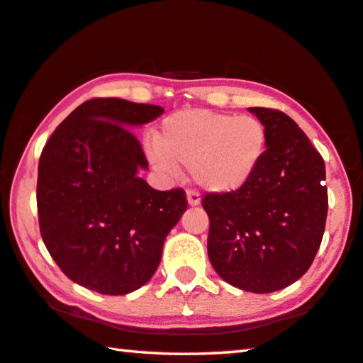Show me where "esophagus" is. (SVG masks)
I'll list each match as a JSON object with an SVG mask.
<instances>
[{
  "label": "esophagus",
  "mask_w": 363,
  "mask_h": 363,
  "mask_svg": "<svg viewBox=\"0 0 363 363\" xmlns=\"http://www.w3.org/2000/svg\"><path fill=\"white\" fill-rule=\"evenodd\" d=\"M187 203L191 206L200 205V195L195 191H187Z\"/></svg>",
  "instance_id": "34e87169"
}]
</instances>
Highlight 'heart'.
<instances>
[{
  "label": "heart",
  "instance_id": "1",
  "mask_svg": "<svg viewBox=\"0 0 363 363\" xmlns=\"http://www.w3.org/2000/svg\"><path fill=\"white\" fill-rule=\"evenodd\" d=\"M157 143L147 150L153 168L174 177L179 164L194 181L213 194L244 189L260 168L268 150V129L255 116L184 109L163 119Z\"/></svg>",
  "mask_w": 363,
  "mask_h": 363
}]
</instances>
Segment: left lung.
<instances>
[{
    "label": "left lung",
    "instance_id": "1",
    "mask_svg": "<svg viewBox=\"0 0 363 363\" xmlns=\"http://www.w3.org/2000/svg\"><path fill=\"white\" fill-rule=\"evenodd\" d=\"M267 125L260 168L234 194H208V258L234 287L267 294L306 274L325 233V161L294 119L278 109L249 108Z\"/></svg>",
    "mask_w": 363,
    "mask_h": 363
}]
</instances>
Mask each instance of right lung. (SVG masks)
Here are the masks:
<instances>
[{"instance_id": "obj_1", "label": "right lung", "mask_w": 363, "mask_h": 363, "mask_svg": "<svg viewBox=\"0 0 363 363\" xmlns=\"http://www.w3.org/2000/svg\"><path fill=\"white\" fill-rule=\"evenodd\" d=\"M163 113L155 105L94 99L74 109L45 145L37 182L40 233L74 283L124 296L157 272L166 235L187 200L182 189L155 191L139 177L148 161L130 128Z\"/></svg>"}]
</instances>
